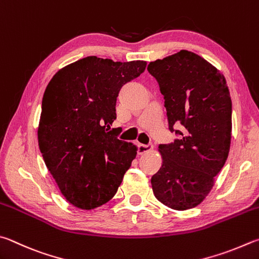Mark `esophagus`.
Listing matches in <instances>:
<instances>
[{
	"mask_svg": "<svg viewBox=\"0 0 259 259\" xmlns=\"http://www.w3.org/2000/svg\"><path fill=\"white\" fill-rule=\"evenodd\" d=\"M153 149V145L148 144V145H143V144H138V154L143 155L145 153H148Z\"/></svg>",
	"mask_w": 259,
	"mask_h": 259,
	"instance_id": "34e87169",
	"label": "esophagus"
}]
</instances>
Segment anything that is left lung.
Instances as JSON below:
<instances>
[{"mask_svg":"<svg viewBox=\"0 0 259 259\" xmlns=\"http://www.w3.org/2000/svg\"><path fill=\"white\" fill-rule=\"evenodd\" d=\"M147 70L164 96L168 130L177 136L158 146L163 164L150 180L154 195L173 209L196 207L229 155L232 102L227 81L205 59L186 50L150 62Z\"/></svg>","mask_w":259,"mask_h":259,"instance_id":"1","label":"left lung"}]
</instances>
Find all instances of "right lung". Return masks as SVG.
<instances>
[{
    "label": "right lung",
    "mask_w": 259,
    "mask_h": 259,
    "mask_svg": "<svg viewBox=\"0 0 259 259\" xmlns=\"http://www.w3.org/2000/svg\"><path fill=\"white\" fill-rule=\"evenodd\" d=\"M146 64L87 56L56 72L45 89L39 149L61 192L76 207L93 209L112 199L137 155V146L117 138L111 124L120 89Z\"/></svg>",
    "instance_id": "add662e5"
}]
</instances>
